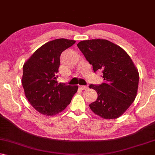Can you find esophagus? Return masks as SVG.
Instances as JSON below:
<instances>
[{"instance_id":"esophagus-1","label":"esophagus","mask_w":155,"mask_h":155,"mask_svg":"<svg viewBox=\"0 0 155 155\" xmlns=\"http://www.w3.org/2000/svg\"><path fill=\"white\" fill-rule=\"evenodd\" d=\"M80 88L81 90H83V91H85V90H87L88 89V87L86 86V85H80Z\"/></svg>"}]
</instances>
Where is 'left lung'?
<instances>
[{
    "label": "left lung",
    "mask_w": 155,
    "mask_h": 155,
    "mask_svg": "<svg viewBox=\"0 0 155 155\" xmlns=\"http://www.w3.org/2000/svg\"><path fill=\"white\" fill-rule=\"evenodd\" d=\"M93 71L101 70L104 83L90 85L98 98L89 105L95 114L104 119L120 117L136 98L139 74L129 55L119 46L106 39H91L78 44Z\"/></svg>",
    "instance_id": "obj_1"
}]
</instances>
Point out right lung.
Returning <instances> with one entry per match:
<instances>
[{"instance_id": "obj_1", "label": "right lung", "mask_w": 155, "mask_h": 155, "mask_svg": "<svg viewBox=\"0 0 155 155\" xmlns=\"http://www.w3.org/2000/svg\"><path fill=\"white\" fill-rule=\"evenodd\" d=\"M75 41L57 39L48 41L25 62L21 83L30 104L40 114L54 116L62 112L77 93V85H65L57 81V73L63 51Z\"/></svg>"}]
</instances>
